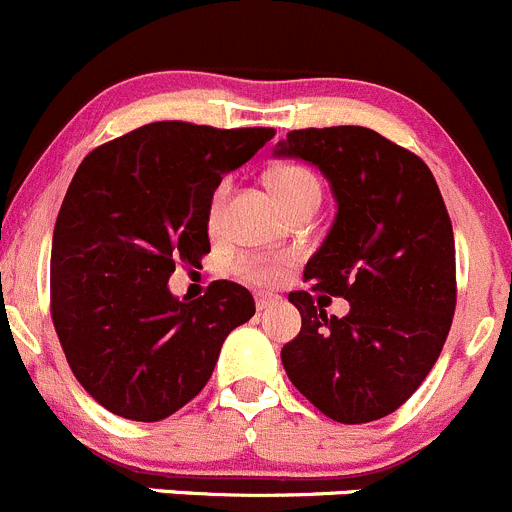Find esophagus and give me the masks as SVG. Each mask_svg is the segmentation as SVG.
<instances>
[{
  "instance_id": "1",
  "label": "esophagus",
  "mask_w": 512,
  "mask_h": 512,
  "mask_svg": "<svg viewBox=\"0 0 512 512\" xmlns=\"http://www.w3.org/2000/svg\"><path fill=\"white\" fill-rule=\"evenodd\" d=\"M278 295H272V293H257L255 295V303H257V310H267L272 308V305L278 303Z\"/></svg>"
}]
</instances>
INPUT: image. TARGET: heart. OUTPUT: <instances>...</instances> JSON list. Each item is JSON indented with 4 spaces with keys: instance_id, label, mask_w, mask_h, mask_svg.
I'll return each mask as SVG.
<instances>
[{
    "instance_id": "b5f03b06",
    "label": "heart",
    "mask_w": 512,
    "mask_h": 512,
    "mask_svg": "<svg viewBox=\"0 0 512 512\" xmlns=\"http://www.w3.org/2000/svg\"><path fill=\"white\" fill-rule=\"evenodd\" d=\"M267 184H270L272 194L278 199V204L283 209L293 207L298 202H321V184L310 174L308 169L303 166H280V169L270 171L267 176ZM224 202H227V184L219 186L214 191L212 204H209V227L217 229L219 222H222V212H224ZM237 270L245 275V278L257 280V283H270V280L278 278L280 267L275 262L267 260H240Z\"/></svg>"
}]
</instances>
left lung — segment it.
<instances>
[{
	"label": "left lung",
	"instance_id": "1",
	"mask_svg": "<svg viewBox=\"0 0 512 512\" xmlns=\"http://www.w3.org/2000/svg\"><path fill=\"white\" fill-rule=\"evenodd\" d=\"M272 154L308 161L331 184L336 217L305 280L348 300L338 318L305 290L288 295L303 326L280 351L285 374L326 417L374 422L419 389L450 333V214L427 164L371 128L290 131Z\"/></svg>",
	"mask_w": 512,
	"mask_h": 512
}]
</instances>
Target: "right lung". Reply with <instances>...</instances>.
Masks as SVG:
<instances>
[{"label": "right lung", "instance_id": "obj_1", "mask_svg": "<svg viewBox=\"0 0 512 512\" xmlns=\"http://www.w3.org/2000/svg\"><path fill=\"white\" fill-rule=\"evenodd\" d=\"M272 128L159 121L90 151L52 232V323L75 379L133 422L179 412L212 376L229 331L255 315L229 280L199 300L174 298L171 272L209 252V204L224 174Z\"/></svg>", "mask_w": 512, "mask_h": 512}]
</instances>
